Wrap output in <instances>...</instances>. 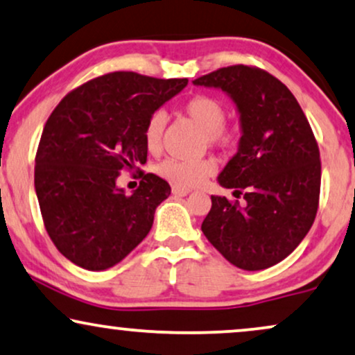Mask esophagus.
<instances>
[{
	"instance_id": "1",
	"label": "esophagus",
	"mask_w": 355,
	"mask_h": 355,
	"mask_svg": "<svg viewBox=\"0 0 355 355\" xmlns=\"http://www.w3.org/2000/svg\"><path fill=\"white\" fill-rule=\"evenodd\" d=\"M172 193H173L175 196H187L188 193H190V190H188V188L173 185V187H172Z\"/></svg>"
}]
</instances>
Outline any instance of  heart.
<instances>
[{
	"label": "heart",
	"instance_id": "1",
	"mask_svg": "<svg viewBox=\"0 0 355 355\" xmlns=\"http://www.w3.org/2000/svg\"><path fill=\"white\" fill-rule=\"evenodd\" d=\"M183 113L196 125L205 131V136L211 146L230 147L234 142L236 134L224 128L226 121V107L219 100L208 95H196L183 105ZM167 124V116L164 111H155L150 114L146 124L144 139L150 152H157L162 146V137ZM216 164L209 159L195 160V162H182V160L167 159L159 165V173L164 178L173 182L175 185L188 188L200 185L205 178L214 173Z\"/></svg>",
	"mask_w": 355,
	"mask_h": 355
}]
</instances>
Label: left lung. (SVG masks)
I'll return each instance as SVG.
<instances>
[{"label":"left lung","instance_id":"obj_1","mask_svg":"<svg viewBox=\"0 0 355 355\" xmlns=\"http://www.w3.org/2000/svg\"><path fill=\"white\" fill-rule=\"evenodd\" d=\"M193 85L223 89L236 105L239 147L218 183L245 200L211 196L201 231L242 270L275 266L298 248L318 211L320 149L306 116L280 80L254 67H224Z\"/></svg>","mask_w":355,"mask_h":355}]
</instances>
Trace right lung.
<instances>
[{"mask_svg":"<svg viewBox=\"0 0 355 355\" xmlns=\"http://www.w3.org/2000/svg\"><path fill=\"white\" fill-rule=\"evenodd\" d=\"M187 85L113 71L70 92L52 111L35 155V195L52 242L75 266L106 270L149 234L170 185L146 173L128 196L116 180L146 164L147 121Z\"/></svg>","mask_w":355,"mask_h":355,"instance_id":"obj_1","label":"right lung"}]
</instances>
